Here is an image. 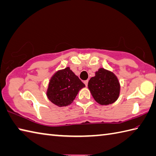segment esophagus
Segmentation results:
<instances>
[{
  "mask_svg": "<svg viewBox=\"0 0 156 156\" xmlns=\"http://www.w3.org/2000/svg\"><path fill=\"white\" fill-rule=\"evenodd\" d=\"M88 83H89V80H84V83L85 84V85L87 87V85H88Z\"/></svg>",
  "mask_w": 156,
  "mask_h": 156,
  "instance_id": "obj_1",
  "label": "esophagus"
}]
</instances>
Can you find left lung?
<instances>
[{"label": "left lung", "instance_id": "left-lung-1", "mask_svg": "<svg viewBox=\"0 0 156 156\" xmlns=\"http://www.w3.org/2000/svg\"><path fill=\"white\" fill-rule=\"evenodd\" d=\"M93 98L101 105L114 103L119 96L120 84L113 72L100 68L94 77L90 78L88 83Z\"/></svg>", "mask_w": 156, "mask_h": 156}]
</instances>
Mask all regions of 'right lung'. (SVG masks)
Masks as SVG:
<instances>
[{"label":"right lung","mask_w":156,"mask_h":156,"mask_svg":"<svg viewBox=\"0 0 156 156\" xmlns=\"http://www.w3.org/2000/svg\"><path fill=\"white\" fill-rule=\"evenodd\" d=\"M85 87L69 67L58 70L50 78L46 95L49 100L59 107L73 102L78 91Z\"/></svg>","instance_id":"add662e5"}]
</instances>
